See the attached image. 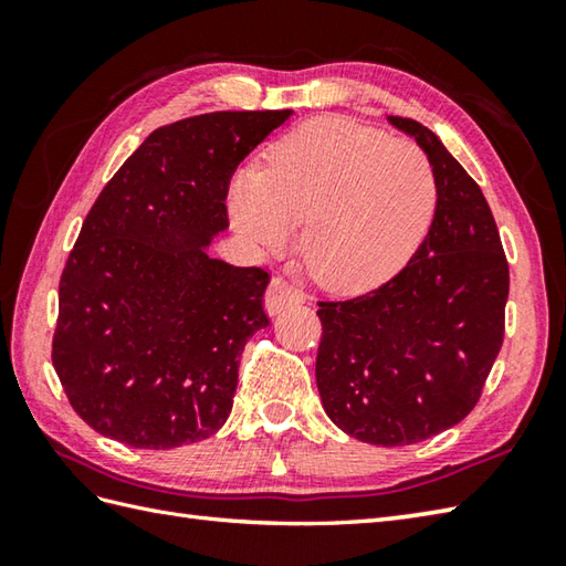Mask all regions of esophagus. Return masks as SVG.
I'll return each instance as SVG.
<instances>
[{"label": "esophagus", "mask_w": 566, "mask_h": 566, "mask_svg": "<svg viewBox=\"0 0 566 566\" xmlns=\"http://www.w3.org/2000/svg\"><path fill=\"white\" fill-rule=\"evenodd\" d=\"M306 294L298 290V286L290 284L284 276H274L268 286V294H264V308H268L270 316L282 314L286 306L292 304H302Z\"/></svg>", "instance_id": "obj_1"}]
</instances>
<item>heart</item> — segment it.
<instances>
[{"mask_svg": "<svg viewBox=\"0 0 566 566\" xmlns=\"http://www.w3.org/2000/svg\"><path fill=\"white\" fill-rule=\"evenodd\" d=\"M438 187L426 153L347 118H314L272 146L264 172L231 187V213L270 252L290 245L333 292H365L401 268L426 235Z\"/></svg>", "mask_w": 566, "mask_h": 566, "instance_id": "1", "label": "heart"}]
</instances>
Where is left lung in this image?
I'll use <instances>...</instances> for the list:
<instances>
[{"mask_svg":"<svg viewBox=\"0 0 566 566\" xmlns=\"http://www.w3.org/2000/svg\"><path fill=\"white\" fill-rule=\"evenodd\" d=\"M389 122L428 155L436 216L389 282L318 302L316 384L347 436L399 448L457 426L482 399L506 331L509 260L482 189L438 136L413 118Z\"/></svg>","mask_w":566,"mask_h":566,"instance_id":"left-lung-1","label":"left lung"}]
</instances>
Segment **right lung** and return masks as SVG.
<instances>
[{
	"instance_id": "add662e5",
	"label": "right lung",
	"mask_w": 566,
	"mask_h": 566,
	"mask_svg": "<svg viewBox=\"0 0 566 566\" xmlns=\"http://www.w3.org/2000/svg\"><path fill=\"white\" fill-rule=\"evenodd\" d=\"M290 116L213 112L155 128L94 201L60 276L53 367L102 436L170 450L226 423L240 353L270 326V274L203 245L228 226L235 167Z\"/></svg>"
}]
</instances>
